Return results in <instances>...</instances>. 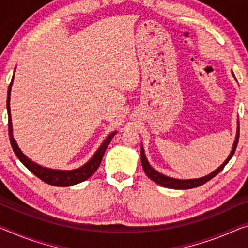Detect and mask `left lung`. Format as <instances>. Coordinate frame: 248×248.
I'll use <instances>...</instances> for the list:
<instances>
[{
    "label": "left lung",
    "instance_id": "8db88e82",
    "mask_svg": "<svg viewBox=\"0 0 248 248\" xmlns=\"http://www.w3.org/2000/svg\"><path fill=\"white\" fill-rule=\"evenodd\" d=\"M238 139H239V129H237V135H236V140L233 146V150H232L230 156H228L227 159L224 162L222 165H220L218 169L214 172L211 173L207 176L201 177V178H196V180H176V178H172V177H167L165 175H163L161 173L156 172V170L151 167L150 164H148L147 159L145 157V154H144V150L143 147H140V162H142V166L145 174L148 177L151 178L152 181H154L156 184H159L164 186V187L167 188H174V189H188V188H194V187H199V186L205 184V183L208 182L209 180H212L213 177H215L217 174L219 172H222L224 167H225L226 164L230 162V159L232 158V156L234 155L236 147H237V143H238Z\"/></svg>",
    "mask_w": 248,
    "mask_h": 248
}]
</instances>
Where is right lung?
<instances>
[{
    "instance_id": "right-lung-1",
    "label": "right lung",
    "mask_w": 248,
    "mask_h": 248,
    "mask_svg": "<svg viewBox=\"0 0 248 248\" xmlns=\"http://www.w3.org/2000/svg\"><path fill=\"white\" fill-rule=\"evenodd\" d=\"M12 81H11L9 85V90H7V101H6V106H7V115H9V135H10V142L12 148L14 151L15 155L17 156L18 159L22 162L23 165H24L26 169H28L30 172H32L35 176L40 178L41 181L47 183L49 185L54 186H71L78 184V183L86 181L87 178L92 176V175L96 172V170L100 166L102 162L103 155H104L106 148H108V144L111 143L113 136L116 134V132L112 133L108 136L104 142H103L100 148L96 151V153L94 154L92 158L87 162L85 165L79 167L78 170H48L45 169V167H42L37 164L33 163L32 161L26 157V156L22 153L20 148H18L16 142L13 139L12 135V122H11V113H10V95H11V86H12Z\"/></svg>"
}]
</instances>
